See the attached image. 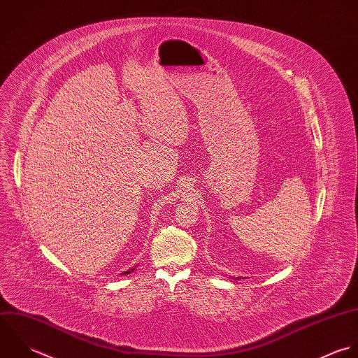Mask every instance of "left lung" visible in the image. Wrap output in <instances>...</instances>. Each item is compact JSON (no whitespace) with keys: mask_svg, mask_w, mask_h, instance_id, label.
Returning <instances> with one entry per match:
<instances>
[{"mask_svg":"<svg viewBox=\"0 0 358 358\" xmlns=\"http://www.w3.org/2000/svg\"><path fill=\"white\" fill-rule=\"evenodd\" d=\"M238 279H240V278H238Z\"/></svg>","mask_w":358,"mask_h":358,"instance_id":"obj_1","label":"left lung"}]
</instances>
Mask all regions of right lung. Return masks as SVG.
I'll return each mask as SVG.
<instances>
[{
  "label": "right lung",
  "mask_w": 358,
  "mask_h": 358,
  "mask_svg": "<svg viewBox=\"0 0 358 358\" xmlns=\"http://www.w3.org/2000/svg\"><path fill=\"white\" fill-rule=\"evenodd\" d=\"M133 269H134V268H130V269H127V271H124V272H122V275H127V273H130V272H133Z\"/></svg>",
  "instance_id": "obj_1"
}]
</instances>
